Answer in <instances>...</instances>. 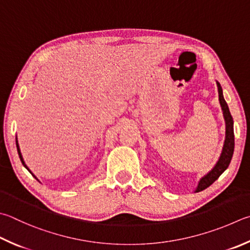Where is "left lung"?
<instances>
[{"label": "left lung", "instance_id": "1", "mask_svg": "<svg viewBox=\"0 0 250 250\" xmlns=\"http://www.w3.org/2000/svg\"><path fill=\"white\" fill-rule=\"evenodd\" d=\"M217 89H219V99H220V104L222 107V110H223V115H224V119L226 122V138H225V142H224V146H223V151H222V154L220 156L219 162L216 163V165L214 166L208 175H206L201 178L200 183H199L198 187L196 189V192L202 191V190L207 189L208 186H211L214 181L219 178V177L223 174L224 170L228 168L230 161H232L233 157V153H234V146H235V141H234V128H233V118L232 115H230L229 109L228 104H226L225 99L223 97V92H222V87L219 82H217Z\"/></svg>", "mask_w": 250, "mask_h": 250}]
</instances>
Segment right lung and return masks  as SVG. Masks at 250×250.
Masks as SVG:
<instances>
[{
  "instance_id": "right-lung-1",
  "label": "right lung",
  "mask_w": 250,
  "mask_h": 250,
  "mask_svg": "<svg viewBox=\"0 0 250 250\" xmlns=\"http://www.w3.org/2000/svg\"><path fill=\"white\" fill-rule=\"evenodd\" d=\"M16 147H17V152H18V155H20V158H21V163H22V165H24L25 167H26V168L27 169H28V171L30 172V174L31 175H33V172H31L30 170H29V168H28V167H27L26 166V164H25V162H24V160H22V156H21V149H20V146H18V143H17V138H16ZM34 176V175H33ZM35 177V176H34ZM35 178H36V177H35Z\"/></svg>"
}]
</instances>
